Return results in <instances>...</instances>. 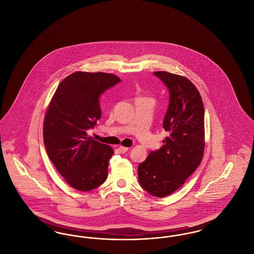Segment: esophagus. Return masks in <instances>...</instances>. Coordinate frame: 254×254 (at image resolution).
I'll list each match as a JSON object with an SVG mask.
<instances>
[{
  "label": "esophagus",
  "instance_id": "esophagus-1",
  "mask_svg": "<svg viewBox=\"0 0 254 254\" xmlns=\"http://www.w3.org/2000/svg\"><path fill=\"white\" fill-rule=\"evenodd\" d=\"M128 149H129V148H128V147H126V146H120V147H119V150H120V152H121V153H126V152H127V151H128Z\"/></svg>",
  "mask_w": 254,
  "mask_h": 254
}]
</instances>
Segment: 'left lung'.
<instances>
[{"mask_svg":"<svg viewBox=\"0 0 254 254\" xmlns=\"http://www.w3.org/2000/svg\"><path fill=\"white\" fill-rule=\"evenodd\" d=\"M168 87L169 104L163 122L169 136L138 166L141 187L155 197L176 191L197 169L205 148V110L196 86L186 77L155 71Z\"/></svg>","mask_w":254,"mask_h":254,"instance_id":"obj_1","label":"left lung"}]
</instances>
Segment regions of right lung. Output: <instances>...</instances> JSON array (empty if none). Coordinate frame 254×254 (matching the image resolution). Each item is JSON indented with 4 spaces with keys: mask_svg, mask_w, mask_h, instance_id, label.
Wrapping results in <instances>:
<instances>
[{
    "mask_svg": "<svg viewBox=\"0 0 254 254\" xmlns=\"http://www.w3.org/2000/svg\"><path fill=\"white\" fill-rule=\"evenodd\" d=\"M116 75L77 71L58 85L44 121V142L50 161L74 189L88 191L108 177L113 149L87 137L101 118L99 98L120 83Z\"/></svg>",
    "mask_w": 254,
    "mask_h": 254,
    "instance_id": "obj_1",
    "label": "right lung"
}]
</instances>
